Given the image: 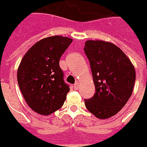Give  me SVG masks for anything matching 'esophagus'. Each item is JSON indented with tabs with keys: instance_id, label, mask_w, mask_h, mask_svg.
<instances>
[{
	"instance_id": "obj_1",
	"label": "esophagus",
	"mask_w": 147,
	"mask_h": 147,
	"mask_svg": "<svg viewBox=\"0 0 147 147\" xmlns=\"http://www.w3.org/2000/svg\"><path fill=\"white\" fill-rule=\"evenodd\" d=\"M74 89H76V90H78V88H79V83L78 82L75 83L74 85Z\"/></svg>"
}]
</instances>
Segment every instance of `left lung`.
Here are the masks:
<instances>
[{
  "instance_id": "1",
  "label": "left lung",
  "mask_w": 147,
  "mask_h": 147,
  "mask_svg": "<svg viewBox=\"0 0 147 147\" xmlns=\"http://www.w3.org/2000/svg\"><path fill=\"white\" fill-rule=\"evenodd\" d=\"M96 92L86 99L85 106L101 119L116 115L132 95L136 80L135 67L115 44L102 40L85 42Z\"/></svg>"
}]
</instances>
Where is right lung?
Segmentation results:
<instances>
[{
    "label": "right lung",
    "mask_w": 147,
    "mask_h": 147,
    "mask_svg": "<svg viewBox=\"0 0 147 147\" xmlns=\"http://www.w3.org/2000/svg\"><path fill=\"white\" fill-rule=\"evenodd\" d=\"M72 41L60 36L42 38L20 63L17 72L20 90L28 105L38 114L48 115L63 105L69 88L63 80L59 62Z\"/></svg>",
    "instance_id": "right-lung-1"
}]
</instances>
